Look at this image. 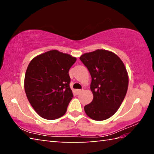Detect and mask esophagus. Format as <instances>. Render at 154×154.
<instances>
[{
	"instance_id": "34e87169",
	"label": "esophagus",
	"mask_w": 154,
	"mask_h": 154,
	"mask_svg": "<svg viewBox=\"0 0 154 154\" xmlns=\"http://www.w3.org/2000/svg\"><path fill=\"white\" fill-rule=\"evenodd\" d=\"M83 91V90H76V94H79V93H81Z\"/></svg>"
}]
</instances>
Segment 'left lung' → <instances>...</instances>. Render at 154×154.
Masks as SVG:
<instances>
[{
    "label": "left lung",
    "mask_w": 154,
    "mask_h": 154,
    "mask_svg": "<svg viewBox=\"0 0 154 154\" xmlns=\"http://www.w3.org/2000/svg\"><path fill=\"white\" fill-rule=\"evenodd\" d=\"M80 60L89 71L94 98L84 106L88 117L105 120L116 113L123 102L128 86V75L123 62L116 54L105 49L85 53Z\"/></svg>",
    "instance_id": "obj_1"
}]
</instances>
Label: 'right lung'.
Listing matches in <instances>:
<instances>
[{
  "label": "right lung",
  "mask_w": 154,
  "mask_h": 154,
  "mask_svg": "<svg viewBox=\"0 0 154 154\" xmlns=\"http://www.w3.org/2000/svg\"><path fill=\"white\" fill-rule=\"evenodd\" d=\"M75 57L51 50L34 58L25 74L24 90L35 111L46 119L64 116L73 97L69 71Z\"/></svg>",
  "instance_id": "right-lung-1"
}]
</instances>
